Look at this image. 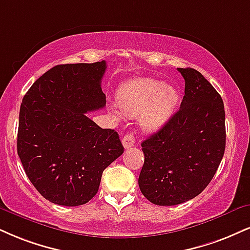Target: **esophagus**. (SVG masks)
Masks as SVG:
<instances>
[{
    "instance_id": "esophagus-1",
    "label": "esophagus",
    "mask_w": 250,
    "mask_h": 250,
    "mask_svg": "<svg viewBox=\"0 0 250 250\" xmlns=\"http://www.w3.org/2000/svg\"><path fill=\"white\" fill-rule=\"evenodd\" d=\"M122 144L125 149L131 148V146H134L135 144V137L131 134L125 135V137L122 138Z\"/></svg>"
}]
</instances>
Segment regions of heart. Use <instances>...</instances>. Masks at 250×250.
<instances>
[{"label": "heart", "instance_id": "1", "mask_svg": "<svg viewBox=\"0 0 250 250\" xmlns=\"http://www.w3.org/2000/svg\"><path fill=\"white\" fill-rule=\"evenodd\" d=\"M178 92L171 85L150 78H137L120 87L117 101L128 116L140 115V125L146 131H155L172 115L178 104ZM119 117L120 113L114 110Z\"/></svg>", "mask_w": 250, "mask_h": 250}]
</instances>
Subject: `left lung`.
<instances>
[{
	"mask_svg": "<svg viewBox=\"0 0 250 250\" xmlns=\"http://www.w3.org/2000/svg\"><path fill=\"white\" fill-rule=\"evenodd\" d=\"M185 95L178 112L143 141L138 185L150 203L173 206L193 199L209 184L226 146L220 94L194 68H178Z\"/></svg>",
	"mask_w": 250,
	"mask_h": 250,
	"instance_id": "left-lung-1",
	"label": "left lung"
}]
</instances>
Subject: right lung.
Returning a JSON list of instances; mask_svg holds the SVG:
<instances>
[{
    "label": "right lung",
    "instance_id": "right-lung-1",
    "mask_svg": "<svg viewBox=\"0 0 250 250\" xmlns=\"http://www.w3.org/2000/svg\"><path fill=\"white\" fill-rule=\"evenodd\" d=\"M106 68L104 60L57 65L35 81L21 104L17 154L36 190L57 205L88 203L104 170L123 154L119 134L86 115L106 106Z\"/></svg>",
    "mask_w": 250,
    "mask_h": 250
}]
</instances>
